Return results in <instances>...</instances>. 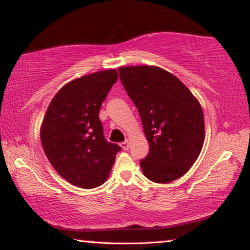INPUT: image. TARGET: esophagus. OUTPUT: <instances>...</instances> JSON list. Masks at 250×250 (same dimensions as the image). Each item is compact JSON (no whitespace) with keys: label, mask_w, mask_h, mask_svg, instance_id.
<instances>
[{"label":"esophagus","mask_w":250,"mask_h":250,"mask_svg":"<svg viewBox=\"0 0 250 250\" xmlns=\"http://www.w3.org/2000/svg\"><path fill=\"white\" fill-rule=\"evenodd\" d=\"M121 147L124 150H127L128 148H129V142H127V141H125V142H123V143H121Z\"/></svg>","instance_id":"esophagus-1"}]
</instances>
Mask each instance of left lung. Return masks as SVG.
Masks as SVG:
<instances>
[{
  "label": "left lung",
  "mask_w": 250,
  "mask_h": 250,
  "mask_svg": "<svg viewBox=\"0 0 250 250\" xmlns=\"http://www.w3.org/2000/svg\"><path fill=\"white\" fill-rule=\"evenodd\" d=\"M123 86L140 113L149 153L141 167L149 181L170 183L185 175L205 140L202 106L171 73L157 66L118 68Z\"/></svg>",
  "instance_id": "left-lung-1"
}]
</instances>
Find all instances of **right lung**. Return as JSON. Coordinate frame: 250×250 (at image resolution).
<instances>
[{
	"label": "right lung",
	"mask_w": 250,
	"mask_h": 250,
	"mask_svg": "<svg viewBox=\"0 0 250 250\" xmlns=\"http://www.w3.org/2000/svg\"><path fill=\"white\" fill-rule=\"evenodd\" d=\"M117 77L116 69L82 76L64 85L48 105L41 126V142L51 165L72 185H102L122 150L105 140L98 117Z\"/></svg>",
	"instance_id": "add662e5"
}]
</instances>
